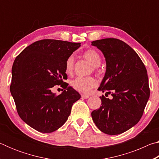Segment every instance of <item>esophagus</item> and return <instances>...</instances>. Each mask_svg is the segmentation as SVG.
<instances>
[{
	"label": "esophagus",
	"instance_id": "obj_1",
	"mask_svg": "<svg viewBox=\"0 0 159 159\" xmlns=\"http://www.w3.org/2000/svg\"><path fill=\"white\" fill-rule=\"evenodd\" d=\"M89 95H85V94H84V95H81V98H83V99H88V98H89Z\"/></svg>",
	"mask_w": 159,
	"mask_h": 159
}]
</instances>
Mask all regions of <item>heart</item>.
Segmentation results:
<instances>
[{
  "label": "heart",
  "instance_id": "obj_1",
  "mask_svg": "<svg viewBox=\"0 0 159 159\" xmlns=\"http://www.w3.org/2000/svg\"><path fill=\"white\" fill-rule=\"evenodd\" d=\"M83 57L94 66H98L101 64V57L95 50H88L83 54ZM74 57L71 55L66 59L65 62V71L66 74H71L74 70ZM74 89L80 93H88L90 89L95 87L96 80L93 77H77L71 81Z\"/></svg>",
  "mask_w": 159,
  "mask_h": 159
}]
</instances>
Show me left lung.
Instances as JSON below:
<instances>
[{"instance_id":"left-lung-1","label":"left lung","mask_w":159,"mask_h":159,"mask_svg":"<svg viewBox=\"0 0 159 159\" xmlns=\"http://www.w3.org/2000/svg\"><path fill=\"white\" fill-rule=\"evenodd\" d=\"M92 45L102 51L107 64L98 90L112 98L99 97L102 106L91 116L104 133H123L139 122L149 98L146 67L135 51L119 39L97 40Z\"/></svg>"}]
</instances>
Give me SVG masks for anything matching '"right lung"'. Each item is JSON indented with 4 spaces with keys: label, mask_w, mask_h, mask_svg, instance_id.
I'll list each match as a JSON object with an SVG mask.
<instances>
[{
    "label": "right lung",
    "mask_w": 159,
    "mask_h": 159,
    "mask_svg": "<svg viewBox=\"0 0 159 159\" xmlns=\"http://www.w3.org/2000/svg\"><path fill=\"white\" fill-rule=\"evenodd\" d=\"M80 46V43L54 39L34 42L17 56L12 68L10 92L20 117L26 124L43 133L61 127L80 95L68 83L66 59ZM65 90L52 92L55 85Z\"/></svg>",
    "instance_id": "1"
}]
</instances>
